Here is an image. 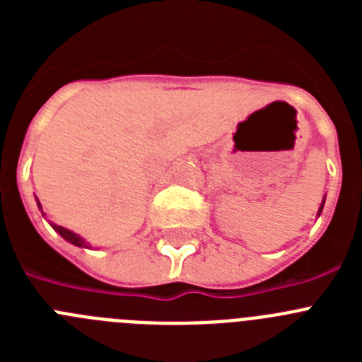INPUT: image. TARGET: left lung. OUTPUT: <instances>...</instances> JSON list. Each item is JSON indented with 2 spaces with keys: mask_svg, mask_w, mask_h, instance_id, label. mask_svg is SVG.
<instances>
[{
  "mask_svg": "<svg viewBox=\"0 0 362 362\" xmlns=\"http://www.w3.org/2000/svg\"><path fill=\"white\" fill-rule=\"evenodd\" d=\"M322 204H325V201H322ZM322 204H321V209H319V214H321V210H322Z\"/></svg>",
  "mask_w": 362,
  "mask_h": 362,
  "instance_id": "1",
  "label": "left lung"
}]
</instances>
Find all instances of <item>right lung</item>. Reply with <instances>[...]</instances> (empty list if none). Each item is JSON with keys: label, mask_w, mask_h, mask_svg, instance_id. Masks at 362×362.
Returning a JSON list of instances; mask_svg holds the SVG:
<instances>
[{"label": "right lung", "mask_w": 362, "mask_h": 362, "mask_svg": "<svg viewBox=\"0 0 362 362\" xmlns=\"http://www.w3.org/2000/svg\"><path fill=\"white\" fill-rule=\"evenodd\" d=\"M37 204H40V203H37ZM40 209H41V204H40ZM52 226H54V230H56V232L59 233V235H62L63 239H66V241L72 243V245H76V246H86V243L83 241V239L79 238V235H76V233H74V232H70V230L63 228V226H56V225H52Z\"/></svg>", "instance_id": "1"}]
</instances>
